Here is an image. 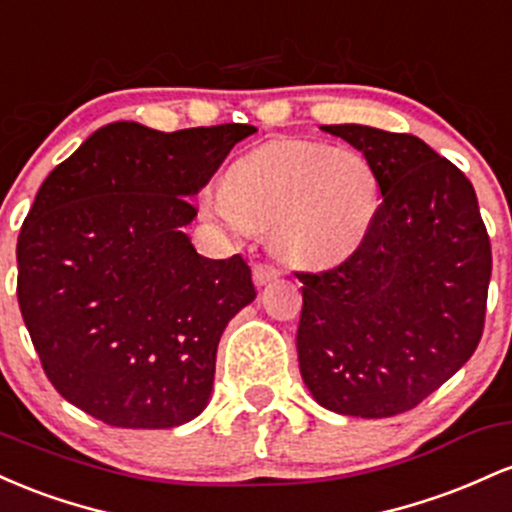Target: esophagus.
I'll use <instances>...</instances> for the list:
<instances>
[{
  "label": "esophagus",
  "mask_w": 512,
  "mask_h": 512,
  "mask_svg": "<svg viewBox=\"0 0 512 512\" xmlns=\"http://www.w3.org/2000/svg\"><path fill=\"white\" fill-rule=\"evenodd\" d=\"M278 268H273V266H268V263H256L254 266V283H256V287H263V285H268V283H273L275 278H278Z\"/></svg>",
  "instance_id": "esophagus-1"
}]
</instances>
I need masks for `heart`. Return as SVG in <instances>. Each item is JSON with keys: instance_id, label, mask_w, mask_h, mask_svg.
<instances>
[{"instance_id": "obj_1", "label": "heart", "mask_w": 512, "mask_h": 512, "mask_svg": "<svg viewBox=\"0 0 512 512\" xmlns=\"http://www.w3.org/2000/svg\"><path fill=\"white\" fill-rule=\"evenodd\" d=\"M200 205L237 232L268 229L273 254L290 266L331 268L370 237L382 188L358 149L287 140L239 157Z\"/></svg>"}]
</instances>
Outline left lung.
<instances>
[{
    "instance_id": "1",
    "label": "left lung",
    "mask_w": 512,
    "mask_h": 512,
    "mask_svg": "<svg viewBox=\"0 0 512 512\" xmlns=\"http://www.w3.org/2000/svg\"><path fill=\"white\" fill-rule=\"evenodd\" d=\"M321 130L370 159L382 208L341 266L297 275L302 380L333 413L396 416L450 380L479 346L491 241L472 183L423 140L355 123Z\"/></svg>"
}]
</instances>
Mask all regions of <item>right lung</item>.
<instances>
[{
  "label": "right lung",
  "instance_id": "obj_1",
  "mask_svg": "<svg viewBox=\"0 0 512 512\" xmlns=\"http://www.w3.org/2000/svg\"><path fill=\"white\" fill-rule=\"evenodd\" d=\"M254 132L116 120L38 188L16 295L45 375L77 409L116 428H174L208 406L217 343L256 290L241 256L195 251L188 198Z\"/></svg>",
  "mask_w": 512,
  "mask_h": 512
}]
</instances>
